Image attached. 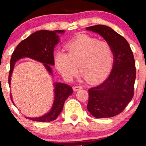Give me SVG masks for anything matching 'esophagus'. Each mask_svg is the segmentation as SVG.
I'll return each mask as SVG.
<instances>
[{
  "label": "esophagus",
  "instance_id": "34e87169",
  "mask_svg": "<svg viewBox=\"0 0 146 146\" xmlns=\"http://www.w3.org/2000/svg\"><path fill=\"white\" fill-rule=\"evenodd\" d=\"M82 88V86H74L73 87V90L74 91H78Z\"/></svg>",
  "mask_w": 146,
  "mask_h": 146
}]
</instances>
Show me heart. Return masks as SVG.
Listing matches in <instances>:
<instances>
[{
    "label": "heart",
    "mask_w": 146,
    "mask_h": 146,
    "mask_svg": "<svg viewBox=\"0 0 146 146\" xmlns=\"http://www.w3.org/2000/svg\"><path fill=\"white\" fill-rule=\"evenodd\" d=\"M68 53L54 54L55 66L62 76L71 80L79 70L88 82L102 80L110 71L113 61L112 48L107 42L83 36L66 45Z\"/></svg>",
    "instance_id": "heart-1"
}]
</instances>
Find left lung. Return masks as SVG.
Listing matches in <instances>:
<instances>
[{
  "instance_id": "obj_1",
  "label": "left lung",
  "mask_w": 146,
  "mask_h": 146,
  "mask_svg": "<svg viewBox=\"0 0 146 146\" xmlns=\"http://www.w3.org/2000/svg\"><path fill=\"white\" fill-rule=\"evenodd\" d=\"M87 31L101 35L112 48L113 65L109 77L88 90L87 109L97 118L110 117L120 113L133 96L136 70L129 43L110 27L98 25Z\"/></svg>"
}]
</instances>
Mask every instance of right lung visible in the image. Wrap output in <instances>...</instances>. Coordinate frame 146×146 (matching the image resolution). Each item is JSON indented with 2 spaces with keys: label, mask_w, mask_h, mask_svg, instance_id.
I'll use <instances>...</instances> for the list:
<instances>
[{
  "label": "right lung",
  "mask_w": 146,
  "mask_h": 146,
  "mask_svg": "<svg viewBox=\"0 0 146 146\" xmlns=\"http://www.w3.org/2000/svg\"><path fill=\"white\" fill-rule=\"evenodd\" d=\"M64 31H38L30 35L27 38L21 41L14 50L10 62V71L9 84H11V76L16 62L23 58H30L42 63L50 74H52L50 65H54V49L59 42V36L57 34L64 33ZM54 86V100L52 107L50 111L45 115L37 117H26L33 121H51L57 118L62 110L66 100L73 92L72 88L66 84L56 82ZM11 100L12 95L11 94Z\"/></svg>",
  "instance_id": "right-lung-1"
}]
</instances>
